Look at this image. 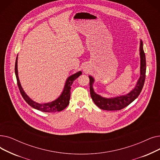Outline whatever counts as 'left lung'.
<instances>
[{
  "instance_id": "8db88e82",
  "label": "left lung",
  "mask_w": 160,
  "mask_h": 160,
  "mask_svg": "<svg viewBox=\"0 0 160 160\" xmlns=\"http://www.w3.org/2000/svg\"><path fill=\"white\" fill-rule=\"evenodd\" d=\"M140 56H141V76L135 88L131 92L126 95L117 97L115 98L107 99L102 97L94 92L92 84L94 79L92 76L89 78V89L92 99L95 105L102 110H118L128 106L133 102L141 93L143 88L146 78V58L143 50V44L142 40L140 43Z\"/></svg>"
}]
</instances>
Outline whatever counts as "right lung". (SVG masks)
I'll list each match as a JSON object with an SVG mask.
<instances>
[{
	"mask_svg": "<svg viewBox=\"0 0 160 160\" xmlns=\"http://www.w3.org/2000/svg\"><path fill=\"white\" fill-rule=\"evenodd\" d=\"M15 73L16 76L17 83H18V86L19 89V92L21 94H22L24 100L32 108L45 112H59V111L64 110L68 105L69 100H70V97H71V86L74 80H75L79 76L82 74V72L80 71V72H76L74 74L71 75V76H69V77L67 78V80L66 81L63 93H61L60 97H58L56 100L48 103L39 104L36 102H34L32 100H31L29 98L28 96L27 95V94L24 92L23 88H22V86L20 84L19 80L18 78V56L16 60Z\"/></svg>",
	"mask_w": 160,
	"mask_h": 160,
	"instance_id": "add662e5",
	"label": "right lung"
}]
</instances>
